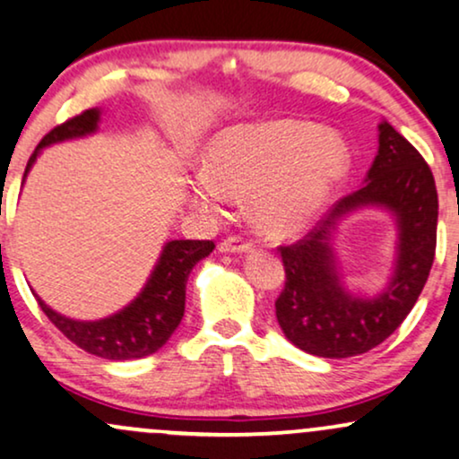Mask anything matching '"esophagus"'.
Segmentation results:
<instances>
[{"label":"esophagus","instance_id":"esophagus-1","mask_svg":"<svg viewBox=\"0 0 459 459\" xmlns=\"http://www.w3.org/2000/svg\"><path fill=\"white\" fill-rule=\"evenodd\" d=\"M252 250V241L244 239V237H226L220 244V252H230V254H244Z\"/></svg>","mask_w":459,"mask_h":459}]
</instances>
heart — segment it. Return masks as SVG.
Instances as JSON below:
<instances>
[{"label": "heart", "mask_w": 459, "mask_h": 459, "mask_svg": "<svg viewBox=\"0 0 459 459\" xmlns=\"http://www.w3.org/2000/svg\"><path fill=\"white\" fill-rule=\"evenodd\" d=\"M205 170L190 179L196 207L218 212L250 196L252 220L267 235H295L351 173L349 143L312 121L235 124L207 143Z\"/></svg>", "instance_id": "obj_1"}]
</instances>
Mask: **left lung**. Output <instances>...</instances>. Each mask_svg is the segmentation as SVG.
I'll return each mask as SVG.
<instances>
[{"label": "left lung", "instance_id": "1", "mask_svg": "<svg viewBox=\"0 0 459 459\" xmlns=\"http://www.w3.org/2000/svg\"><path fill=\"white\" fill-rule=\"evenodd\" d=\"M363 206L387 208L396 218L394 275L372 300L343 289L334 263L337 222ZM438 195L421 153L387 121L378 126V153L366 184L340 198L331 212L292 246H280L286 282L275 301L280 327L297 349L325 359L372 351L412 310L434 263Z\"/></svg>", "mask_w": 459, "mask_h": 459}]
</instances>
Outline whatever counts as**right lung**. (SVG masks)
<instances>
[{
	"label": "right lung",
	"instance_id": "1",
	"mask_svg": "<svg viewBox=\"0 0 459 459\" xmlns=\"http://www.w3.org/2000/svg\"><path fill=\"white\" fill-rule=\"evenodd\" d=\"M100 124V110L90 108L72 117L64 124L55 126L44 139L38 143L36 152L27 162L23 179L34 167L38 153L53 143L93 134ZM213 241L175 239L164 244L156 267L149 275L134 301L124 310L102 320H74L44 303L38 297L42 312L48 320L68 338L72 344L87 351L90 355L110 359V361H126V359H141L152 355L167 344L173 331L179 327L186 310V282L192 267L198 261L213 252Z\"/></svg>",
	"mask_w": 459,
	"mask_h": 459
}]
</instances>
